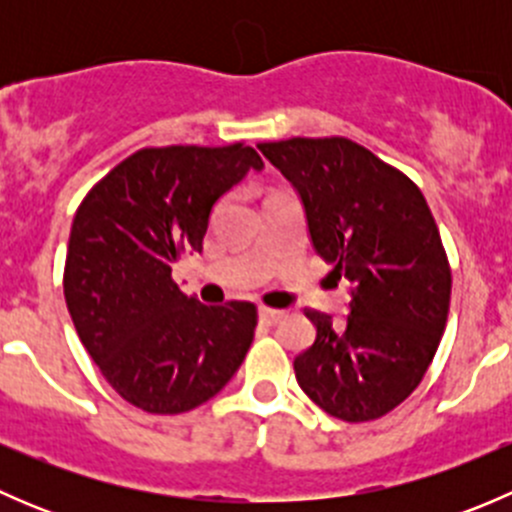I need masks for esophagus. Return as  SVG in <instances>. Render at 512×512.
Listing matches in <instances>:
<instances>
[{"label":"esophagus","mask_w":512,"mask_h":512,"mask_svg":"<svg viewBox=\"0 0 512 512\" xmlns=\"http://www.w3.org/2000/svg\"><path fill=\"white\" fill-rule=\"evenodd\" d=\"M257 317H260L262 324H277L282 317H285V312H280V309H270V307H260L257 309Z\"/></svg>","instance_id":"esophagus-1"}]
</instances>
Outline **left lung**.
Masks as SVG:
<instances>
[{
    "mask_svg": "<svg viewBox=\"0 0 512 512\" xmlns=\"http://www.w3.org/2000/svg\"><path fill=\"white\" fill-rule=\"evenodd\" d=\"M257 148L289 180L314 252L349 289L342 324L307 312L317 337L294 359L297 384L329 416L381 418L421 384L446 329L451 270L426 198L347 138Z\"/></svg>",
    "mask_w": 512,
    "mask_h": 512,
    "instance_id": "obj_1",
    "label": "left lung"
}]
</instances>
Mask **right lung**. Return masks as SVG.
Wrapping results in <instances>:
<instances>
[{
    "label": "right lung",
    "mask_w": 512,
    "mask_h": 512,
    "mask_svg": "<svg viewBox=\"0 0 512 512\" xmlns=\"http://www.w3.org/2000/svg\"><path fill=\"white\" fill-rule=\"evenodd\" d=\"M262 158L250 146L143 148L84 198L71 225L64 297L108 384L148 414L213 399L252 344L255 304H200L170 272L203 252L215 203Z\"/></svg>",
    "instance_id": "add662e5"
}]
</instances>
